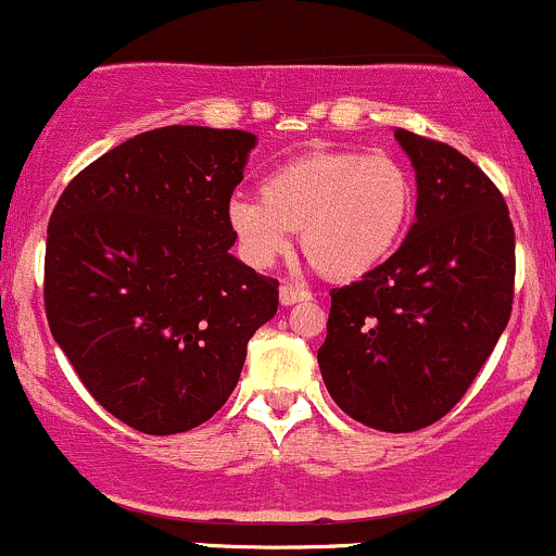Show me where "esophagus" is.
<instances>
[{
  "mask_svg": "<svg viewBox=\"0 0 556 556\" xmlns=\"http://www.w3.org/2000/svg\"><path fill=\"white\" fill-rule=\"evenodd\" d=\"M311 291L302 289V286H294V283H283L280 286V302L283 305H294V302H305L311 300Z\"/></svg>",
  "mask_w": 556,
  "mask_h": 556,
  "instance_id": "34e87169",
  "label": "esophagus"
}]
</instances>
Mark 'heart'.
I'll return each instance as SVG.
<instances>
[{
  "label": "heart",
  "instance_id": "1",
  "mask_svg": "<svg viewBox=\"0 0 556 556\" xmlns=\"http://www.w3.org/2000/svg\"><path fill=\"white\" fill-rule=\"evenodd\" d=\"M414 213V184L389 153L316 148L278 164L260 197H235L227 222L254 267L289 254L300 229L307 262L332 280L376 270L403 240Z\"/></svg>",
  "mask_w": 556,
  "mask_h": 556
}]
</instances>
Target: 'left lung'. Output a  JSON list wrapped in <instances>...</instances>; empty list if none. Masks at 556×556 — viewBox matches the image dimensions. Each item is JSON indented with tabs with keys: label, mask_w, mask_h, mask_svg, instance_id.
Here are the masks:
<instances>
[{
	"label": "left lung",
	"mask_w": 556,
	"mask_h": 556,
	"mask_svg": "<svg viewBox=\"0 0 556 556\" xmlns=\"http://www.w3.org/2000/svg\"><path fill=\"white\" fill-rule=\"evenodd\" d=\"M419 200L383 265L332 289L318 367L340 410L372 430L414 432L448 414L497 345L514 305L508 205L457 148L397 129Z\"/></svg>",
	"instance_id": "left-lung-1"
}]
</instances>
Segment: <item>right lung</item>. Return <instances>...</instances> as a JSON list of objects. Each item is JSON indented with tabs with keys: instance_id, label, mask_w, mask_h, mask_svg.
Returning <instances> with one entry per match:
<instances>
[{
	"instance_id": "right-lung-1",
	"label": "right lung",
	"mask_w": 556,
	"mask_h": 556,
	"mask_svg": "<svg viewBox=\"0 0 556 556\" xmlns=\"http://www.w3.org/2000/svg\"><path fill=\"white\" fill-rule=\"evenodd\" d=\"M256 137L162 126L80 169L48 222L46 316L104 410L146 435L211 419L278 311L227 222Z\"/></svg>"
}]
</instances>
